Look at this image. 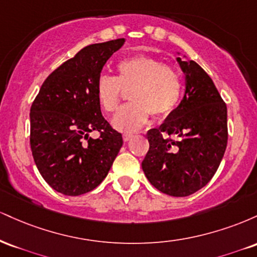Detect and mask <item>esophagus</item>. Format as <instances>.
Returning <instances> with one entry per match:
<instances>
[{
	"mask_svg": "<svg viewBox=\"0 0 257 257\" xmlns=\"http://www.w3.org/2000/svg\"><path fill=\"white\" fill-rule=\"evenodd\" d=\"M132 138H133L132 134H123V140L124 141H129Z\"/></svg>",
	"mask_w": 257,
	"mask_h": 257,
	"instance_id": "34e87169",
	"label": "esophagus"
}]
</instances>
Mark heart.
Instances as JSON below:
<instances>
[{"mask_svg":"<svg viewBox=\"0 0 257 257\" xmlns=\"http://www.w3.org/2000/svg\"><path fill=\"white\" fill-rule=\"evenodd\" d=\"M117 77L102 75L95 84L99 105L106 112L118 107L123 89L131 90L132 104L114 114L112 124L120 132H137L146 124L150 113L156 118L170 114L179 105L182 84L179 73L156 59L138 55L119 61Z\"/></svg>","mask_w":257,"mask_h":257,"instance_id":"b5f03b06","label":"heart"}]
</instances>
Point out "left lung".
I'll use <instances>...</instances> for the list:
<instances>
[{"mask_svg": "<svg viewBox=\"0 0 257 257\" xmlns=\"http://www.w3.org/2000/svg\"><path fill=\"white\" fill-rule=\"evenodd\" d=\"M184 58H176L186 79L184 98L158 128L147 132L150 149L141 164L149 181L173 197L190 196L210 181L228 138L227 107L213 79Z\"/></svg>", "mask_w": 257, "mask_h": 257, "instance_id": "8db88e82", "label": "left lung"}]
</instances>
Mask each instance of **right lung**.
<instances>
[{
	"label": "right lung",
	"mask_w": 257,
	"mask_h": 257,
	"mask_svg": "<svg viewBox=\"0 0 257 257\" xmlns=\"http://www.w3.org/2000/svg\"><path fill=\"white\" fill-rule=\"evenodd\" d=\"M124 38L84 47L43 82L30 110V145L42 178L65 196L99 186L123 145L122 134L104 118L95 84ZM96 130L98 139L89 134Z\"/></svg>",
	"instance_id": "obj_1"
}]
</instances>
